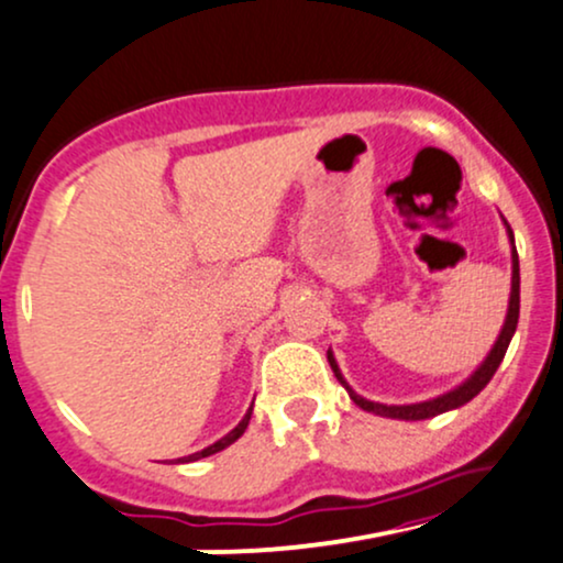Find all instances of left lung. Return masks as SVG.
I'll return each instance as SVG.
<instances>
[{"instance_id": "8db88e82", "label": "left lung", "mask_w": 563, "mask_h": 563, "mask_svg": "<svg viewBox=\"0 0 563 563\" xmlns=\"http://www.w3.org/2000/svg\"><path fill=\"white\" fill-rule=\"evenodd\" d=\"M504 225H506V233H509V241H511V294H509V309H506L504 328H500L496 343H493V349L487 351V356L483 358V364H479V367L472 372V375L466 377L464 383H459L456 388L440 393V396H435V398H428V401H419V404H390L388 406V404L369 401V398L358 396V393L346 383V377H343V372H341V367H338L333 351L328 349V362H330V367H333V372H335L338 383H341L343 388L349 390V398L358 406V409L372 411V415H377V417L406 419V422H417V419L438 417V415H443V411L459 409V406L470 404L472 398H475L477 393L483 390L487 383H490V377L496 375L498 364L504 362L506 349H509L511 338H514V333H517V322H519V256H517V246H514V233H511L509 222L504 220Z\"/></svg>"}]
</instances>
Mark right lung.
Masks as SVG:
<instances>
[{
  "mask_svg": "<svg viewBox=\"0 0 563 563\" xmlns=\"http://www.w3.org/2000/svg\"><path fill=\"white\" fill-rule=\"evenodd\" d=\"M249 419H252V406H249V411L246 415H243V419L239 424H235L233 430L228 432L225 438H220L217 440V443H212V445H207V449H201V451H196V453H191V456H183V459H178V464H188V462H199V459H205V456H212V453H217V451H222V449H228L230 443H235V440H239L243 432H246V428H249Z\"/></svg>",
  "mask_w": 563,
  "mask_h": 563,
  "instance_id": "add662e5",
  "label": "right lung"
}]
</instances>
